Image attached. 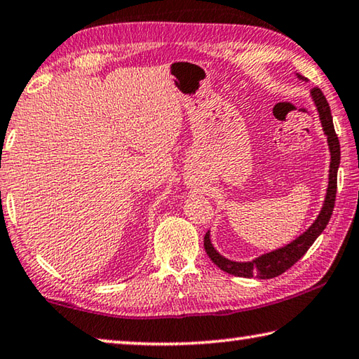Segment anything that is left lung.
Here are the masks:
<instances>
[{
    "mask_svg": "<svg viewBox=\"0 0 359 359\" xmlns=\"http://www.w3.org/2000/svg\"><path fill=\"white\" fill-rule=\"evenodd\" d=\"M297 78L302 81H307L301 74H297ZM310 93H312L316 111H318L320 114L323 132H325V135L327 137L329 152H331L329 184H327L325 203H323V208L320 211L318 218L315 219L313 224L310 226L302 235H299L296 240H292L291 243H287L286 246H283V248L266 252V255H262L248 262H235V261L227 259L224 256H221L219 252L215 250V246L211 245L210 231L205 233L203 246L210 259L213 261L221 270H224V272L231 275H235V277H243V278L257 277L261 280L278 277V275L286 272L287 269L294 266V264L301 259L310 246L313 245L315 240L318 238V235L325 231L329 219H331L334 203H336V192H337V170L340 163V144H339L336 130H334L331 108H329L326 97L323 95V92L318 89V87H315Z\"/></svg>",
    "mask_w": 359,
    "mask_h": 359,
    "instance_id": "obj_1",
    "label": "left lung"
}]
</instances>
